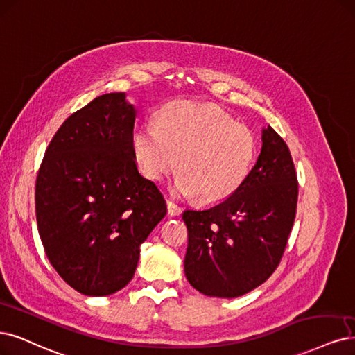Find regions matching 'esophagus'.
<instances>
[{
    "mask_svg": "<svg viewBox=\"0 0 355 355\" xmlns=\"http://www.w3.org/2000/svg\"><path fill=\"white\" fill-rule=\"evenodd\" d=\"M167 211H168L170 216L175 217V216H179V214L182 213V209H180V207H179L175 201L167 200Z\"/></svg>",
    "mask_w": 355,
    "mask_h": 355,
    "instance_id": "34e87169",
    "label": "esophagus"
}]
</instances>
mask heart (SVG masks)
<instances>
[{"instance_id":"obj_1","label":"heart","mask_w":355,"mask_h":355,"mask_svg":"<svg viewBox=\"0 0 355 355\" xmlns=\"http://www.w3.org/2000/svg\"><path fill=\"white\" fill-rule=\"evenodd\" d=\"M133 154L146 179L162 180L178 164V191L202 204H217L247 179L255 141L222 108L176 101L162 110L158 125L146 121L138 129Z\"/></svg>"}]
</instances>
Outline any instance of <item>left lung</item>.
Returning <instances> with one entry per match:
<instances>
[{
  "instance_id": "obj_1",
  "label": "left lung",
  "mask_w": 355,
  "mask_h": 355,
  "mask_svg": "<svg viewBox=\"0 0 355 355\" xmlns=\"http://www.w3.org/2000/svg\"><path fill=\"white\" fill-rule=\"evenodd\" d=\"M263 146L242 185L209 210H185V275L204 295L241 297L276 270L294 225L298 180L286 142L263 129Z\"/></svg>"
}]
</instances>
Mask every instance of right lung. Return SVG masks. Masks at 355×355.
<instances>
[{
  "instance_id": "add662e5",
  "label": "right lung",
  "mask_w": 355,
  "mask_h": 355,
  "mask_svg": "<svg viewBox=\"0 0 355 355\" xmlns=\"http://www.w3.org/2000/svg\"><path fill=\"white\" fill-rule=\"evenodd\" d=\"M135 117L123 92L96 96L60 126L36 176V223L45 254L83 295L125 288L141 243L167 213L160 189L137 168Z\"/></svg>"
}]
</instances>
